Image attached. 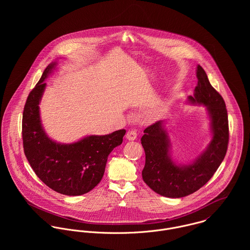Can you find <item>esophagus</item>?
Instances as JSON below:
<instances>
[{"mask_svg": "<svg viewBox=\"0 0 250 250\" xmlns=\"http://www.w3.org/2000/svg\"><path fill=\"white\" fill-rule=\"evenodd\" d=\"M138 137V134H137V131L136 130H129L126 134V139L128 141H135Z\"/></svg>", "mask_w": 250, "mask_h": 250, "instance_id": "1", "label": "esophagus"}]
</instances>
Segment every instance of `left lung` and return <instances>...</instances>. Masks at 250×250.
Here are the masks:
<instances>
[{
	"label": "left lung",
	"instance_id": "left-lung-1",
	"mask_svg": "<svg viewBox=\"0 0 250 250\" xmlns=\"http://www.w3.org/2000/svg\"><path fill=\"white\" fill-rule=\"evenodd\" d=\"M196 77L194 94L188 97V102L203 105L208 110L212 140L206 149L192 163L176 165L170 156V141L162 120L147 127L141 140L145 152L143 181L166 197L180 198L198 190L213 177L226 155L229 127L225 102L200 65H197Z\"/></svg>",
	"mask_w": 250,
	"mask_h": 250
}]
</instances>
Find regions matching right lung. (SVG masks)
<instances>
[{
  "mask_svg": "<svg viewBox=\"0 0 250 250\" xmlns=\"http://www.w3.org/2000/svg\"><path fill=\"white\" fill-rule=\"evenodd\" d=\"M57 62L43 72L26 101L22 137L25 155L37 177L55 191L65 195H82L94 188L103 178L109 153L123 142L124 129L105 136H88L77 143H59L45 133L39 113L48 75Z\"/></svg>",
  "mask_w": 250,
  "mask_h": 250,
  "instance_id": "obj_1",
  "label": "right lung"
}]
</instances>
